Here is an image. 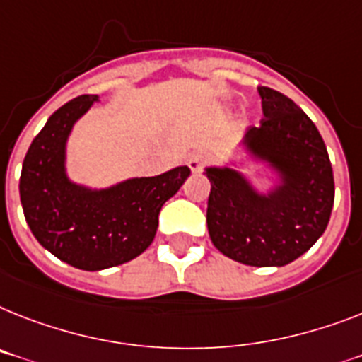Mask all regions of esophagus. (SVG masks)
<instances>
[{"label":"esophagus","mask_w":362,"mask_h":362,"mask_svg":"<svg viewBox=\"0 0 362 362\" xmlns=\"http://www.w3.org/2000/svg\"><path fill=\"white\" fill-rule=\"evenodd\" d=\"M205 163H207V153H205V151H198V153L190 155L187 160L188 168H190V172H192V174H198V172H202V168L205 166Z\"/></svg>","instance_id":"34e87169"}]
</instances>
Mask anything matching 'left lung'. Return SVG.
Here are the masks:
<instances>
[{"mask_svg": "<svg viewBox=\"0 0 362 362\" xmlns=\"http://www.w3.org/2000/svg\"><path fill=\"white\" fill-rule=\"evenodd\" d=\"M261 127L244 144L281 174L261 196L233 168H207V228L214 246L247 267H285L310 250L327 228L335 181L324 140L309 116L281 92L259 86Z\"/></svg>", "mask_w": 362, "mask_h": 362, "instance_id": "1", "label": "left lung"}]
</instances>
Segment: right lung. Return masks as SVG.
I'll use <instances>...</instances> for the list:
<instances>
[{
	"label": "right lung",
	"mask_w": 362,
	"mask_h": 362,
	"mask_svg": "<svg viewBox=\"0 0 362 362\" xmlns=\"http://www.w3.org/2000/svg\"><path fill=\"white\" fill-rule=\"evenodd\" d=\"M94 101L98 95L85 94L55 110L27 149L20 175V199L35 238L57 259L88 272L118 267L144 252L163 205L190 175L188 166H177L105 190L71 183L64 170L68 134Z\"/></svg>",
	"instance_id": "add662e5"
}]
</instances>
